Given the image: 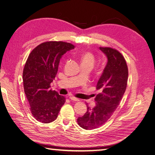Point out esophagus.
<instances>
[{"mask_svg":"<svg viewBox=\"0 0 155 155\" xmlns=\"http://www.w3.org/2000/svg\"><path fill=\"white\" fill-rule=\"evenodd\" d=\"M69 98H70L71 100H73V101H76V102L79 101V99H78V98H75V97H74V96H70Z\"/></svg>","mask_w":155,"mask_h":155,"instance_id":"34e87169","label":"esophagus"}]
</instances>
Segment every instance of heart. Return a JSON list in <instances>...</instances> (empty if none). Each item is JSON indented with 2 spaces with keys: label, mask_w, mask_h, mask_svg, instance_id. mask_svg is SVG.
<instances>
[{
  "label": "heart",
  "mask_w": 155,
  "mask_h": 155,
  "mask_svg": "<svg viewBox=\"0 0 155 155\" xmlns=\"http://www.w3.org/2000/svg\"><path fill=\"white\" fill-rule=\"evenodd\" d=\"M81 61L82 64H90V65L93 67L95 62V58H94V56L93 55V54L92 53L86 51V52H84L81 55Z\"/></svg>",
  "instance_id": "heart-1"
}]
</instances>
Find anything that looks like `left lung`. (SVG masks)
Segmentation results:
<instances>
[{
  "label": "left lung",
  "mask_w": 155,
  "mask_h": 155,
  "mask_svg": "<svg viewBox=\"0 0 155 155\" xmlns=\"http://www.w3.org/2000/svg\"><path fill=\"white\" fill-rule=\"evenodd\" d=\"M100 49L107 62L96 85L100 93L94 98L95 106H87L84 116L77 119L79 126L84 129H94L105 124L116 111L127 87L128 68L124 56L111 48L100 47Z\"/></svg>",
  "instance_id": "8db88e82"
}]
</instances>
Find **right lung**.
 <instances>
[{
    "label": "right lung",
    "instance_id": "right-lung-1",
    "mask_svg": "<svg viewBox=\"0 0 155 155\" xmlns=\"http://www.w3.org/2000/svg\"><path fill=\"white\" fill-rule=\"evenodd\" d=\"M74 45L64 41H46L29 55L23 71L24 92L35 120L44 124L55 121L65 98L50 89L60 59Z\"/></svg>",
    "mask_w": 155,
    "mask_h": 155
}]
</instances>
